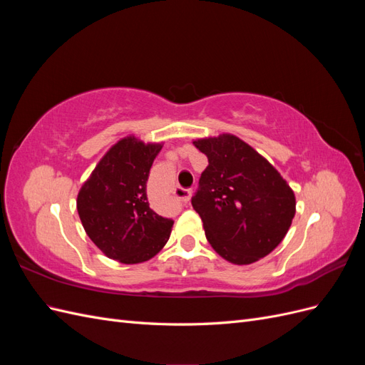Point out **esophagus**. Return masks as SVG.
<instances>
[{"label": "esophagus", "mask_w": 365, "mask_h": 365, "mask_svg": "<svg viewBox=\"0 0 365 365\" xmlns=\"http://www.w3.org/2000/svg\"><path fill=\"white\" fill-rule=\"evenodd\" d=\"M175 196L182 202H189L192 200V190L190 189H182V187H180V189L175 190Z\"/></svg>", "instance_id": "1"}]
</instances>
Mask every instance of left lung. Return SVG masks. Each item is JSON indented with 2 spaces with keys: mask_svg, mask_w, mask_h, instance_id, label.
I'll use <instances>...</instances> for the list:
<instances>
[{
  "mask_svg": "<svg viewBox=\"0 0 365 365\" xmlns=\"http://www.w3.org/2000/svg\"><path fill=\"white\" fill-rule=\"evenodd\" d=\"M208 158L192 205L213 250L236 264L277 247L295 215V196L280 173L235 135L195 141Z\"/></svg>",
  "mask_w": 365,
  "mask_h": 365,
  "instance_id": "obj_1",
  "label": "left lung"
}]
</instances>
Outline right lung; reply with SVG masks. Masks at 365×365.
Here are the masks:
<instances>
[{
  "label": "right lung",
  "instance_id": "obj_1",
  "mask_svg": "<svg viewBox=\"0 0 365 365\" xmlns=\"http://www.w3.org/2000/svg\"><path fill=\"white\" fill-rule=\"evenodd\" d=\"M161 145L134 137L120 140L97 164L77 196L86 235L109 259L140 263L152 259L170 237L173 220L149 204L148 180Z\"/></svg>",
  "mask_w": 365,
  "mask_h": 365
}]
</instances>
